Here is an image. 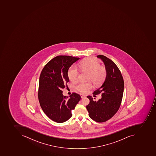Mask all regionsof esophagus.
<instances>
[{"mask_svg":"<svg viewBox=\"0 0 156 156\" xmlns=\"http://www.w3.org/2000/svg\"><path fill=\"white\" fill-rule=\"evenodd\" d=\"M80 95H81V97L82 98H83L85 97V95H84V94H81Z\"/></svg>","mask_w":156,"mask_h":156,"instance_id":"obj_1","label":"esophagus"}]
</instances>
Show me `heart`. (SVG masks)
Returning <instances> with one entry per match:
<instances>
[{
    "label": "heart",
    "mask_w": 156,
    "mask_h": 156,
    "mask_svg": "<svg viewBox=\"0 0 156 156\" xmlns=\"http://www.w3.org/2000/svg\"><path fill=\"white\" fill-rule=\"evenodd\" d=\"M100 64L94 59L87 58L82 61L78 65V67L82 71L88 73V80H90L95 85H98L102 83L105 80L107 74L106 69L100 66ZM79 75V71L75 65L69 68L68 72L69 80L73 83L77 82ZM93 87L90 83L81 82L76 85V88L80 92L86 93Z\"/></svg>",
    "instance_id": "heart-1"
}]
</instances>
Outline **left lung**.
I'll use <instances>...</instances> for the list:
<instances>
[{"label":"left lung","mask_w":156,"mask_h":156,"mask_svg":"<svg viewBox=\"0 0 156 156\" xmlns=\"http://www.w3.org/2000/svg\"><path fill=\"white\" fill-rule=\"evenodd\" d=\"M97 58L105 64L107 74L101 87L93 93L94 94L101 93L102 98L96 101L91 96H87L90 103L87 108L92 119L103 122L112 118L118 110L124 91V81L115 63L103 55H98Z\"/></svg>","instance_id":"obj_1"}]
</instances>
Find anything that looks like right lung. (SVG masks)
I'll return each instance as SVG.
<instances>
[{"label": "right lung", "instance_id": "1", "mask_svg": "<svg viewBox=\"0 0 156 156\" xmlns=\"http://www.w3.org/2000/svg\"><path fill=\"white\" fill-rule=\"evenodd\" d=\"M80 58L57 56L44 66L40 74L38 93L40 106L48 117L56 122L68 120L72 116V110L81 99L80 95L75 93L68 99L62 90L69 82V69Z\"/></svg>", "mask_w": 156, "mask_h": 156}]
</instances>
